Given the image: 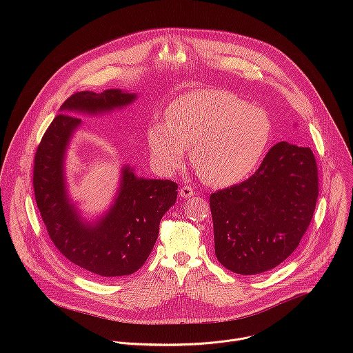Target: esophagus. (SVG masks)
<instances>
[{
  "mask_svg": "<svg viewBox=\"0 0 353 353\" xmlns=\"http://www.w3.org/2000/svg\"><path fill=\"white\" fill-rule=\"evenodd\" d=\"M196 194V192L193 190L192 186H183L181 190H179V196L183 197V199H190Z\"/></svg>",
  "mask_w": 353,
  "mask_h": 353,
  "instance_id": "34e87169",
  "label": "esophagus"
}]
</instances>
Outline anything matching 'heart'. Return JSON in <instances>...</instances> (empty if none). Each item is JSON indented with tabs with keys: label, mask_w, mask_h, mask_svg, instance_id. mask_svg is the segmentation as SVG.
Masks as SVG:
<instances>
[{
	"label": "heart",
	"mask_w": 353,
	"mask_h": 353,
	"mask_svg": "<svg viewBox=\"0 0 353 353\" xmlns=\"http://www.w3.org/2000/svg\"><path fill=\"white\" fill-rule=\"evenodd\" d=\"M269 139L268 114L221 90L178 98L167 110V123H154L148 132L152 154L163 168H181L186 148L192 147V163L202 179L221 188L252 174Z\"/></svg>",
	"instance_id": "b5f03b06"
}]
</instances>
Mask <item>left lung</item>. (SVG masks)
Wrapping results in <instances>:
<instances>
[{"label":"left lung","mask_w":353,"mask_h":353,"mask_svg":"<svg viewBox=\"0 0 353 353\" xmlns=\"http://www.w3.org/2000/svg\"><path fill=\"white\" fill-rule=\"evenodd\" d=\"M318 199V168L308 147L273 145L252 176L210 194L214 254L238 274H258L299 246Z\"/></svg>","instance_id":"1"}]
</instances>
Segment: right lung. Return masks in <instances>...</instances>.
<instances>
[{"mask_svg":"<svg viewBox=\"0 0 353 353\" xmlns=\"http://www.w3.org/2000/svg\"><path fill=\"white\" fill-rule=\"evenodd\" d=\"M134 94L107 90L81 91L61 105L34 159V192L38 209L55 248L81 272L111 279L137 272L150 256L163 214L176 201L172 181L144 179L126 165L119 193L108 213L97 224H84L66 196L63 160L69 140L81 119L72 111L98 114L123 107Z\"/></svg>","mask_w":353,"mask_h":353,"instance_id":"right-lung-1","label":"right lung"}]
</instances>
